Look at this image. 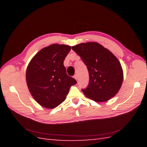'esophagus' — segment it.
Returning a JSON list of instances; mask_svg holds the SVG:
<instances>
[{
  "mask_svg": "<svg viewBox=\"0 0 147 147\" xmlns=\"http://www.w3.org/2000/svg\"><path fill=\"white\" fill-rule=\"evenodd\" d=\"M74 78L76 80H78V77H77V75H74Z\"/></svg>",
  "mask_w": 147,
  "mask_h": 147,
  "instance_id": "34e87169",
  "label": "esophagus"
}]
</instances>
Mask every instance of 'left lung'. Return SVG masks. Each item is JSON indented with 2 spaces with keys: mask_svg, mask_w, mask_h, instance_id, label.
<instances>
[{
  "mask_svg": "<svg viewBox=\"0 0 147 147\" xmlns=\"http://www.w3.org/2000/svg\"><path fill=\"white\" fill-rule=\"evenodd\" d=\"M86 65L88 86L82 89L87 97L95 102L109 100L117 94L123 81V71L116 57L96 42L82 43L72 47Z\"/></svg>",
  "mask_w": 147,
  "mask_h": 147,
  "instance_id": "1",
  "label": "left lung"
}]
</instances>
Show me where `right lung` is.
<instances>
[{"instance_id":"right-lung-1","label":"right lung","mask_w":147,"mask_h":147,"mask_svg":"<svg viewBox=\"0 0 147 147\" xmlns=\"http://www.w3.org/2000/svg\"><path fill=\"white\" fill-rule=\"evenodd\" d=\"M71 47L52 44L42 49L28 65L26 78L34 99L43 107L54 109L63 102L70 87L76 84L68 76L64 61Z\"/></svg>"}]
</instances>
